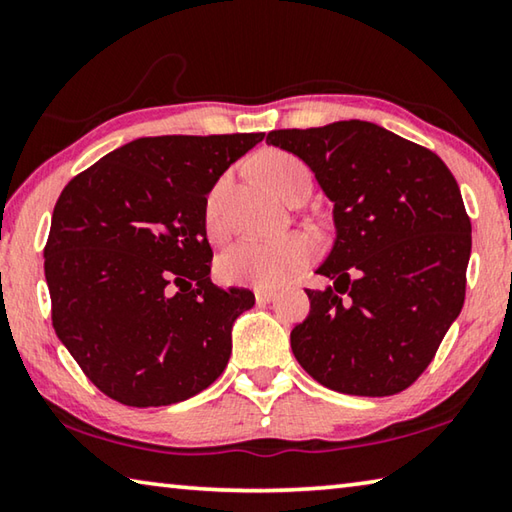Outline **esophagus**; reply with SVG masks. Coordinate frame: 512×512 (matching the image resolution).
I'll list each match as a JSON object with an SVG mask.
<instances>
[{
  "label": "esophagus",
  "instance_id": "1",
  "mask_svg": "<svg viewBox=\"0 0 512 512\" xmlns=\"http://www.w3.org/2000/svg\"><path fill=\"white\" fill-rule=\"evenodd\" d=\"M255 300H257V305H268V302L275 300V291H271V289H257L255 291Z\"/></svg>",
  "mask_w": 512,
  "mask_h": 512
}]
</instances>
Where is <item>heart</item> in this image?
<instances>
[{"instance_id": "1", "label": "heart", "mask_w": 512, "mask_h": 512, "mask_svg": "<svg viewBox=\"0 0 512 512\" xmlns=\"http://www.w3.org/2000/svg\"><path fill=\"white\" fill-rule=\"evenodd\" d=\"M255 169L259 178L282 198H289L293 189L309 180V169L296 155L280 149H268L257 155ZM225 180H219L205 198L203 223L207 237L221 241L228 235L223 214ZM314 241L305 232H289L275 239H241L223 250L216 262L219 277L228 284L241 287L275 289L289 282L314 257Z\"/></svg>"}]
</instances>
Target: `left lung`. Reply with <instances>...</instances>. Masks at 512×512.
I'll return each mask as SVG.
<instances>
[{
  "label": "left lung",
  "mask_w": 512,
  "mask_h": 512,
  "mask_svg": "<svg viewBox=\"0 0 512 512\" xmlns=\"http://www.w3.org/2000/svg\"><path fill=\"white\" fill-rule=\"evenodd\" d=\"M266 142L314 171L334 203L336 239L305 289L291 350L318 384L386 397L409 388L461 314L472 223L447 164L370 121L271 131Z\"/></svg>",
  "instance_id": "1"
}]
</instances>
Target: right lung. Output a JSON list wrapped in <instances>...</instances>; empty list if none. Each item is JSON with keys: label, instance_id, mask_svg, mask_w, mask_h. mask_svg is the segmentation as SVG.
<instances>
[{"label": "right lung", "instance_id": "right-lung-1", "mask_svg": "<svg viewBox=\"0 0 512 512\" xmlns=\"http://www.w3.org/2000/svg\"><path fill=\"white\" fill-rule=\"evenodd\" d=\"M264 133L119 146L58 196L45 246L51 323L94 386L126 406L189 400L219 379L248 289L210 280L203 207Z\"/></svg>", "mask_w": 512, "mask_h": 512}]
</instances>
